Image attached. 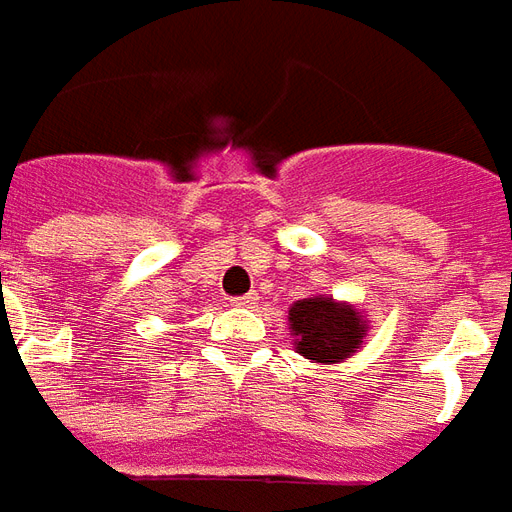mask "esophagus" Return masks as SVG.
Here are the masks:
<instances>
[{
  "label": "esophagus",
  "mask_w": 512,
  "mask_h": 512,
  "mask_svg": "<svg viewBox=\"0 0 512 512\" xmlns=\"http://www.w3.org/2000/svg\"><path fill=\"white\" fill-rule=\"evenodd\" d=\"M255 301H257L255 293H246V295H236V298H233L230 304H233V306H252Z\"/></svg>",
  "instance_id": "1"
}]
</instances>
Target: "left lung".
<instances>
[{
  "mask_svg": "<svg viewBox=\"0 0 512 512\" xmlns=\"http://www.w3.org/2000/svg\"><path fill=\"white\" fill-rule=\"evenodd\" d=\"M295 350L317 363L344 361L363 339L361 314L333 298H304L290 309Z\"/></svg>",
  "mask_w": 512,
  "mask_h": 512,
  "instance_id": "obj_1",
  "label": "left lung"
}]
</instances>
